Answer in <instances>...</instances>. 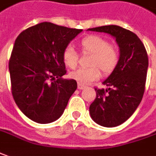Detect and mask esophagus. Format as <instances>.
<instances>
[{"mask_svg": "<svg viewBox=\"0 0 156 156\" xmlns=\"http://www.w3.org/2000/svg\"><path fill=\"white\" fill-rule=\"evenodd\" d=\"M86 87L84 86V85H83L81 83H78V90H83V89H85Z\"/></svg>", "mask_w": 156, "mask_h": 156, "instance_id": "1", "label": "esophagus"}]
</instances>
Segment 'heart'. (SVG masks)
<instances>
[{"label": "heart", "instance_id": "b5f03b06", "mask_svg": "<svg viewBox=\"0 0 156 156\" xmlns=\"http://www.w3.org/2000/svg\"><path fill=\"white\" fill-rule=\"evenodd\" d=\"M80 47L83 53L90 54V68H79L70 73L69 77L81 84H89L100 78L101 72L111 73L118 65L119 53L115 45L110 44L106 38L91 35L80 41ZM62 59L66 66L73 69L78 65V53L72 46H67L62 53Z\"/></svg>", "mask_w": 156, "mask_h": 156}]
</instances>
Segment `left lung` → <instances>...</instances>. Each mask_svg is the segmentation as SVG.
I'll return each mask as SVG.
<instances>
[{
	"mask_svg": "<svg viewBox=\"0 0 156 156\" xmlns=\"http://www.w3.org/2000/svg\"><path fill=\"white\" fill-rule=\"evenodd\" d=\"M87 30L104 32L115 38L119 60L115 69L102 82L108 89H95L96 97L90 106L91 119L104 127L126 121L140 104L149 66L144 45L136 34L118 25H104Z\"/></svg>",
	"mask_w": 156,
	"mask_h": 156,
	"instance_id": "obj_1",
	"label": "left lung"
}]
</instances>
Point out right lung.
<instances>
[{"instance_id": "obj_1", "label": "right lung", "mask_w": 156, "mask_h": 156, "mask_svg": "<svg viewBox=\"0 0 156 156\" xmlns=\"http://www.w3.org/2000/svg\"><path fill=\"white\" fill-rule=\"evenodd\" d=\"M82 30L42 22L16 38L9 60L12 94L30 119L48 124L64 113L78 84L62 78L66 73L62 53Z\"/></svg>"}]
</instances>
